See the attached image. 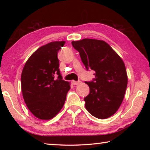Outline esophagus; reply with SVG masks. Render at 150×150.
I'll list each match as a JSON object with an SVG mask.
<instances>
[{
    "label": "esophagus",
    "instance_id": "34e87169",
    "mask_svg": "<svg viewBox=\"0 0 150 150\" xmlns=\"http://www.w3.org/2000/svg\"><path fill=\"white\" fill-rule=\"evenodd\" d=\"M72 83H73V85H78V84H79V83H80V81H72Z\"/></svg>",
    "mask_w": 150,
    "mask_h": 150
}]
</instances>
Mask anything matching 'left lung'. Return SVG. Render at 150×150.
Here are the masks:
<instances>
[{
  "label": "left lung",
  "mask_w": 150,
  "mask_h": 150,
  "mask_svg": "<svg viewBox=\"0 0 150 150\" xmlns=\"http://www.w3.org/2000/svg\"><path fill=\"white\" fill-rule=\"evenodd\" d=\"M71 44L85 67L95 71L93 81L85 82L90 88L84 98L86 109L97 118L110 117L120 108L128 84L123 60L103 40L85 38Z\"/></svg>",
  "instance_id": "left-lung-1"
}]
</instances>
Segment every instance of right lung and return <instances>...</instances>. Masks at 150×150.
Listing matches in <instances>:
<instances>
[{
  "label": "right lung",
  "mask_w": 150,
  "mask_h": 150,
  "mask_svg": "<svg viewBox=\"0 0 150 150\" xmlns=\"http://www.w3.org/2000/svg\"><path fill=\"white\" fill-rule=\"evenodd\" d=\"M65 41L52 42L30 55L21 75L22 96L28 108L40 120H50L62 110L70 83L62 79L57 53ZM55 74L58 78L55 80Z\"/></svg>",
  "instance_id": "1"
}]
</instances>
